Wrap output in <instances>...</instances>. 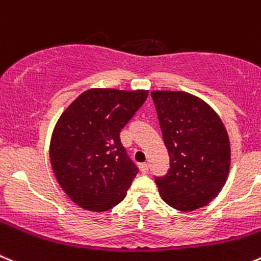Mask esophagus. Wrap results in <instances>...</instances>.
Instances as JSON below:
<instances>
[{
	"label": "esophagus",
	"mask_w": 261,
	"mask_h": 261,
	"mask_svg": "<svg viewBox=\"0 0 261 261\" xmlns=\"http://www.w3.org/2000/svg\"><path fill=\"white\" fill-rule=\"evenodd\" d=\"M141 172H142L143 174H146V173L148 172V164L147 163L141 164Z\"/></svg>",
	"instance_id": "34e87169"
}]
</instances>
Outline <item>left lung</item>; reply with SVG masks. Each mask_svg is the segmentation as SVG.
I'll use <instances>...</instances> for the list:
<instances>
[{
  "mask_svg": "<svg viewBox=\"0 0 261 261\" xmlns=\"http://www.w3.org/2000/svg\"><path fill=\"white\" fill-rule=\"evenodd\" d=\"M170 168L156 177L161 197L180 212H193L218 196L228 178L230 146L218 114L186 92H151Z\"/></svg>",
  "mask_w": 261,
  "mask_h": 261,
  "instance_id": "8db88e82",
  "label": "left lung"
}]
</instances>
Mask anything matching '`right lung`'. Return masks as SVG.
Masks as SVG:
<instances>
[{
  "mask_svg": "<svg viewBox=\"0 0 261 261\" xmlns=\"http://www.w3.org/2000/svg\"><path fill=\"white\" fill-rule=\"evenodd\" d=\"M147 91L92 88L61 114L49 143L55 177L81 207L106 212L125 197L138 168L120 132L143 105Z\"/></svg>",
  "mask_w": 261,
  "mask_h": 261,
  "instance_id": "1",
  "label": "right lung"
}]
</instances>
